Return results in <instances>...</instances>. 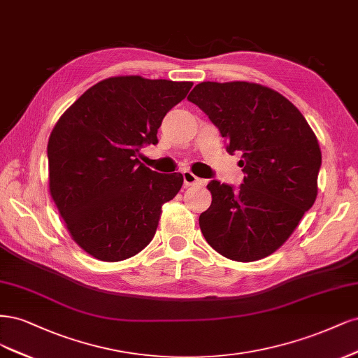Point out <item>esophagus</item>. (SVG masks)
Returning a JSON list of instances; mask_svg holds the SVG:
<instances>
[{
	"instance_id": "obj_1",
	"label": "esophagus",
	"mask_w": 358,
	"mask_h": 358,
	"mask_svg": "<svg viewBox=\"0 0 358 358\" xmlns=\"http://www.w3.org/2000/svg\"><path fill=\"white\" fill-rule=\"evenodd\" d=\"M182 180H184V186H186V187L198 186V184L202 182V180L196 177L192 171H184L182 172Z\"/></svg>"
}]
</instances>
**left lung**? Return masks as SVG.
<instances>
[{
    "instance_id": "obj_1",
    "label": "left lung",
    "mask_w": 358,
    "mask_h": 358,
    "mask_svg": "<svg viewBox=\"0 0 358 358\" xmlns=\"http://www.w3.org/2000/svg\"><path fill=\"white\" fill-rule=\"evenodd\" d=\"M187 99L196 103L242 153L244 182L238 190L213 180V202L199 215L206 242L235 262L271 256L292 236L318 193L321 150L293 103L251 82H203Z\"/></svg>"
}]
</instances>
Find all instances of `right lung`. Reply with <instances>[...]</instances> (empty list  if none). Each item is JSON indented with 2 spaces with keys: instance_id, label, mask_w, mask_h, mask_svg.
Here are the masks:
<instances>
[{
  "instance_id": "add662e5",
  "label": "right lung",
  "mask_w": 358,
  "mask_h": 358,
  "mask_svg": "<svg viewBox=\"0 0 358 358\" xmlns=\"http://www.w3.org/2000/svg\"><path fill=\"white\" fill-rule=\"evenodd\" d=\"M192 82L117 76L89 87L49 136V192L76 244L102 262L135 256L153 239L182 176L138 160Z\"/></svg>"
}]
</instances>
